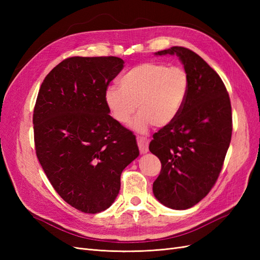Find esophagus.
Here are the masks:
<instances>
[{"label": "esophagus", "mask_w": 260, "mask_h": 260, "mask_svg": "<svg viewBox=\"0 0 260 260\" xmlns=\"http://www.w3.org/2000/svg\"><path fill=\"white\" fill-rule=\"evenodd\" d=\"M137 141H138L140 152L142 154H146L148 152V143H149L148 139H146L144 137H138Z\"/></svg>", "instance_id": "1"}]
</instances>
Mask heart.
Returning <instances> with one entry per match:
<instances>
[{"instance_id":"obj_1","label":"heart","mask_w":260,"mask_h":260,"mask_svg":"<svg viewBox=\"0 0 260 260\" xmlns=\"http://www.w3.org/2000/svg\"><path fill=\"white\" fill-rule=\"evenodd\" d=\"M190 89V80L183 68L168 67L158 62H144L131 68L118 86H108L105 102L115 119L128 123L137 107L140 114L132 128L145 132L152 123L165 127L182 111Z\"/></svg>"}]
</instances>
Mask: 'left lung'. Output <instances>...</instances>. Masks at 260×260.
I'll use <instances>...</instances> for the list:
<instances>
[{"label": "left lung", "instance_id": "1", "mask_svg": "<svg viewBox=\"0 0 260 260\" xmlns=\"http://www.w3.org/2000/svg\"><path fill=\"white\" fill-rule=\"evenodd\" d=\"M155 55H177L190 80L182 111L149 143L161 162L155 198L183 210L205 198L221 171L232 135L230 98L221 78L193 51L172 46Z\"/></svg>", "mask_w": 260, "mask_h": 260}]
</instances>
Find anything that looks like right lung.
I'll use <instances>...</instances> for the list:
<instances>
[{
  "mask_svg": "<svg viewBox=\"0 0 260 260\" xmlns=\"http://www.w3.org/2000/svg\"><path fill=\"white\" fill-rule=\"evenodd\" d=\"M119 57H70L43 80L34 112L36 152L60 198L86 214L112 206L122 170L139 156L132 132L109 115L105 91Z\"/></svg>",
  "mask_w": 260,
  "mask_h": 260,
  "instance_id": "add662e5",
  "label": "right lung"
}]
</instances>
